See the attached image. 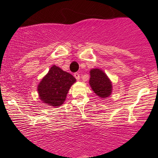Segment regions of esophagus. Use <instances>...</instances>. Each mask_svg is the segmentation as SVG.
Instances as JSON below:
<instances>
[{"label": "esophagus", "instance_id": "obj_1", "mask_svg": "<svg viewBox=\"0 0 158 158\" xmlns=\"http://www.w3.org/2000/svg\"><path fill=\"white\" fill-rule=\"evenodd\" d=\"M74 76H75L76 80H77V81L80 80V77H80V74L77 73V72H76V73L74 74Z\"/></svg>", "mask_w": 158, "mask_h": 158}]
</instances>
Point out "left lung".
Listing matches in <instances>:
<instances>
[{"instance_id": "left-lung-1", "label": "left lung", "mask_w": 158, "mask_h": 158, "mask_svg": "<svg viewBox=\"0 0 158 158\" xmlns=\"http://www.w3.org/2000/svg\"><path fill=\"white\" fill-rule=\"evenodd\" d=\"M89 84L94 92L99 97L107 98L112 93V83L107 75L99 69L90 71Z\"/></svg>"}]
</instances>
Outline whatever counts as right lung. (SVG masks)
<instances>
[{
    "instance_id": "obj_1",
    "label": "right lung",
    "mask_w": 158,
    "mask_h": 158,
    "mask_svg": "<svg viewBox=\"0 0 158 158\" xmlns=\"http://www.w3.org/2000/svg\"><path fill=\"white\" fill-rule=\"evenodd\" d=\"M75 81L76 79L69 72L63 71L57 66H52L38 85L40 99L44 103L55 107L62 105L70 86Z\"/></svg>"
}]
</instances>
